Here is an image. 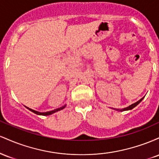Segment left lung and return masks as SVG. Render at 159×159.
<instances>
[{"label": "left lung", "mask_w": 159, "mask_h": 159, "mask_svg": "<svg viewBox=\"0 0 159 159\" xmlns=\"http://www.w3.org/2000/svg\"><path fill=\"white\" fill-rule=\"evenodd\" d=\"M143 98H144V97H143V98H140V99L139 100V101H138V102H135V103L132 104V105H129V107H125V108H123V109H122V110H120V111H128V110H132V109H133V108H134V107H136V106H137V105H138V104H139V103L140 102H141V101H142V100H143ZM116 110H117V111H119V110H118V109H116Z\"/></svg>", "instance_id": "left-lung-1"}]
</instances>
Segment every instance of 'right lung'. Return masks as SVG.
I'll use <instances>...</instances> for the list:
<instances>
[{
	"label": "right lung",
	"instance_id": "add662e5",
	"mask_svg": "<svg viewBox=\"0 0 159 159\" xmlns=\"http://www.w3.org/2000/svg\"><path fill=\"white\" fill-rule=\"evenodd\" d=\"M65 107H66V105H64V106H63V107H59V108H57V109H55V110H54V111H48V112H43V113L38 112V111L33 110V109L29 108V107H27V109H28V110H30V111H32V112H34V114H38V115H43V116H48V115H51V114H54V113L57 112V111L62 110V109L64 108Z\"/></svg>",
	"mask_w": 159,
	"mask_h": 159
}]
</instances>
